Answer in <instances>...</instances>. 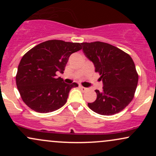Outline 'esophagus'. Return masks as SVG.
Masks as SVG:
<instances>
[{"mask_svg": "<svg viewBox=\"0 0 156 156\" xmlns=\"http://www.w3.org/2000/svg\"><path fill=\"white\" fill-rule=\"evenodd\" d=\"M80 89H81V90L83 91V92H85V91L87 90V88H86V87H82V86H80Z\"/></svg>", "mask_w": 156, "mask_h": 156, "instance_id": "obj_1", "label": "esophagus"}]
</instances>
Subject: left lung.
I'll list each match as a JSON object with an SVG mask.
<instances>
[{
  "label": "left lung",
  "instance_id": "left-lung-1",
  "mask_svg": "<svg viewBox=\"0 0 156 156\" xmlns=\"http://www.w3.org/2000/svg\"><path fill=\"white\" fill-rule=\"evenodd\" d=\"M83 51L94 63L103 80L102 92L96 89L97 99L89 103L93 112L113 115L122 111L133 100L139 80L135 64L129 54L102 42H83Z\"/></svg>",
  "mask_w": 156,
  "mask_h": 156
}]
</instances>
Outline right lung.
Masks as SVG:
<instances>
[{
    "mask_svg": "<svg viewBox=\"0 0 156 156\" xmlns=\"http://www.w3.org/2000/svg\"><path fill=\"white\" fill-rule=\"evenodd\" d=\"M82 49L81 43L63 40L45 41L23 56L16 75V84L23 101L39 113L54 112L67 102L68 94L76 83H65L57 78L64 73L69 57Z\"/></svg>",
    "mask_w": 156,
    "mask_h": 156,
    "instance_id": "1",
    "label": "right lung"
}]
</instances>
